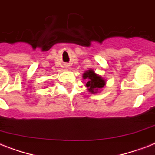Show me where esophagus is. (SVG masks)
Listing matches in <instances>:
<instances>
[{
    "label": "esophagus",
    "mask_w": 155,
    "mask_h": 155,
    "mask_svg": "<svg viewBox=\"0 0 155 155\" xmlns=\"http://www.w3.org/2000/svg\"><path fill=\"white\" fill-rule=\"evenodd\" d=\"M68 65L65 64V65H64V68H68Z\"/></svg>",
    "instance_id": "esophagus-1"
}]
</instances>
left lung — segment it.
Wrapping results in <instances>:
<instances>
[{"label":"left lung","instance_id":"1","mask_svg":"<svg viewBox=\"0 0 155 155\" xmlns=\"http://www.w3.org/2000/svg\"><path fill=\"white\" fill-rule=\"evenodd\" d=\"M83 79L87 80L86 87L89 92L95 94L106 85V80L96 74L93 69H89L83 74Z\"/></svg>","mask_w":155,"mask_h":155}]
</instances>
